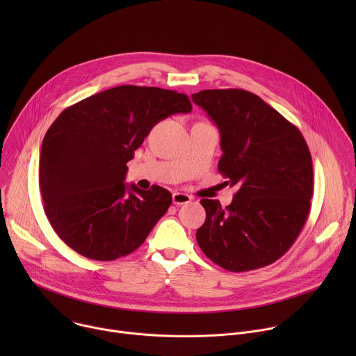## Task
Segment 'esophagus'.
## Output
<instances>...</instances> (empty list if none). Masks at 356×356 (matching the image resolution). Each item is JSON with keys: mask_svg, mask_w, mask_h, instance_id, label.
<instances>
[{"mask_svg": "<svg viewBox=\"0 0 356 356\" xmlns=\"http://www.w3.org/2000/svg\"><path fill=\"white\" fill-rule=\"evenodd\" d=\"M172 198H173V204H176V206H181V204H188V202L191 201V197L188 195V194H186V193H173V195H172Z\"/></svg>", "mask_w": 356, "mask_h": 356, "instance_id": "obj_1", "label": "esophagus"}]
</instances>
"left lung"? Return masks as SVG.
Listing matches in <instances>:
<instances>
[{"mask_svg": "<svg viewBox=\"0 0 356 356\" xmlns=\"http://www.w3.org/2000/svg\"><path fill=\"white\" fill-rule=\"evenodd\" d=\"M194 103L217 124L220 173L238 190L229 206L202 198L206 222L198 246L229 272L265 268L291 248L306 224L313 197V161L298 128L241 88L202 90Z\"/></svg>", "mask_w": 356, "mask_h": 356, "instance_id": "8db88e82", "label": "left lung"}]
</instances>
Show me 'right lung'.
Returning a JSON list of instances; mask_svg holds the SVG:
<instances>
[{
    "label": "right lung",
    "mask_w": 356,
    "mask_h": 356,
    "mask_svg": "<svg viewBox=\"0 0 356 356\" xmlns=\"http://www.w3.org/2000/svg\"><path fill=\"white\" fill-rule=\"evenodd\" d=\"M186 94L118 86L67 107L47 129L39 158L44 214L80 255L108 262L138 249L172 204V194L124 183L127 163L162 120L190 113Z\"/></svg>",
    "instance_id": "right-lung-1"
}]
</instances>
